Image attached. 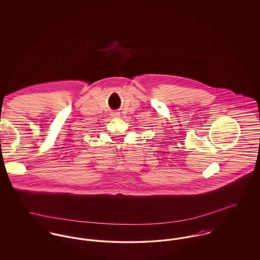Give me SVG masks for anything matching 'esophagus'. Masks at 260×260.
Wrapping results in <instances>:
<instances>
[{"label": "esophagus", "mask_w": 260, "mask_h": 260, "mask_svg": "<svg viewBox=\"0 0 260 260\" xmlns=\"http://www.w3.org/2000/svg\"><path fill=\"white\" fill-rule=\"evenodd\" d=\"M112 116H114V117H118V116H119V113H118V112H114V113H112Z\"/></svg>", "instance_id": "esophagus-1"}]
</instances>
